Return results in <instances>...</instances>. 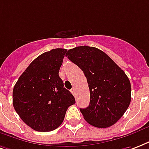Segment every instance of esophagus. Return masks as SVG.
I'll list each match as a JSON object with an SVG mask.
<instances>
[{
  "mask_svg": "<svg viewBox=\"0 0 149 149\" xmlns=\"http://www.w3.org/2000/svg\"><path fill=\"white\" fill-rule=\"evenodd\" d=\"M71 93H72V95H76V91H75V88H72V90H71Z\"/></svg>",
  "mask_w": 149,
  "mask_h": 149,
  "instance_id": "1",
  "label": "esophagus"
}]
</instances>
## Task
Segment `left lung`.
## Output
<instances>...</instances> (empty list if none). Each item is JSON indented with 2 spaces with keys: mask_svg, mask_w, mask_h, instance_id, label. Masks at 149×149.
Segmentation results:
<instances>
[{
  "mask_svg": "<svg viewBox=\"0 0 149 149\" xmlns=\"http://www.w3.org/2000/svg\"><path fill=\"white\" fill-rule=\"evenodd\" d=\"M65 56L82 70L87 78L91 100L88 107L80 109L84 120L99 128L115 124L131 100L130 82L124 71L96 47H74Z\"/></svg>",
  "mask_w": 149,
  "mask_h": 149,
  "instance_id": "obj_1",
  "label": "left lung"
}]
</instances>
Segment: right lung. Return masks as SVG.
Returning a JSON list of instances; mask_svg holds the SVG:
<instances>
[{
	"label": "right lung",
	"mask_w": 149,
	"mask_h": 149,
	"mask_svg": "<svg viewBox=\"0 0 149 149\" xmlns=\"http://www.w3.org/2000/svg\"><path fill=\"white\" fill-rule=\"evenodd\" d=\"M66 52L64 48H55L39 55L15 85V110L34 130H55L63 122L68 108L76 102L58 75Z\"/></svg>",
	"instance_id": "right-lung-1"
}]
</instances>
